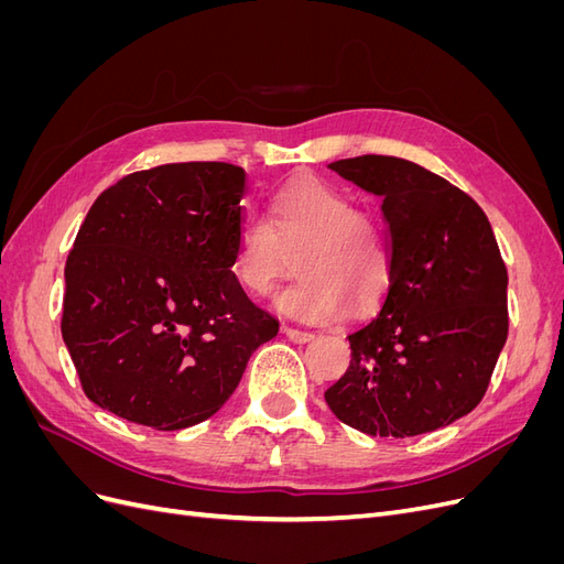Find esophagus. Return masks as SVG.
Masks as SVG:
<instances>
[{
  "mask_svg": "<svg viewBox=\"0 0 564 564\" xmlns=\"http://www.w3.org/2000/svg\"><path fill=\"white\" fill-rule=\"evenodd\" d=\"M282 332L289 340H294V344H308V340L315 338L313 332H303V329H294V327H282Z\"/></svg>",
  "mask_w": 564,
  "mask_h": 564,
  "instance_id": "esophagus-1",
  "label": "esophagus"
}]
</instances>
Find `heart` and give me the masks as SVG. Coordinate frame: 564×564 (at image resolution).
<instances>
[{"label": "heart", "instance_id": "1", "mask_svg": "<svg viewBox=\"0 0 564 564\" xmlns=\"http://www.w3.org/2000/svg\"><path fill=\"white\" fill-rule=\"evenodd\" d=\"M268 218L249 216L237 230L232 272L251 296H268L296 268L301 278L275 296L278 308L305 322L371 313L390 286V249L377 218L319 178L289 183Z\"/></svg>", "mask_w": 564, "mask_h": 564}]
</instances>
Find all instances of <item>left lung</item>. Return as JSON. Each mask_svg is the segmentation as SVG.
<instances>
[{
  "mask_svg": "<svg viewBox=\"0 0 564 564\" xmlns=\"http://www.w3.org/2000/svg\"><path fill=\"white\" fill-rule=\"evenodd\" d=\"M332 172L381 197L390 286L381 313L348 334L352 360L327 392L350 429L431 433L480 404L508 336V272L485 212L409 160L362 155Z\"/></svg>",
  "mask_w": 564,
  "mask_h": 564,
  "instance_id": "obj_1",
  "label": "left lung"
}]
</instances>
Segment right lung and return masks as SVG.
<instances>
[{
	"label": "right lung",
	"instance_id": "1",
	"mask_svg": "<svg viewBox=\"0 0 564 564\" xmlns=\"http://www.w3.org/2000/svg\"><path fill=\"white\" fill-rule=\"evenodd\" d=\"M245 191L242 166L181 162L129 174L91 204L67 253L61 332L100 409L187 429L278 336L232 272Z\"/></svg>",
	"mask_w": 564,
	"mask_h": 564
}]
</instances>
